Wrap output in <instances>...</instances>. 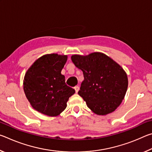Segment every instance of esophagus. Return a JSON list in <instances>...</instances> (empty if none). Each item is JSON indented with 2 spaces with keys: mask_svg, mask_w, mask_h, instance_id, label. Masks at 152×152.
I'll use <instances>...</instances> for the list:
<instances>
[{
  "mask_svg": "<svg viewBox=\"0 0 152 152\" xmlns=\"http://www.w3.org/2000/svg\"><path fill=\"white\" fill-rule=\"evenodd\" d=\"M79 89H80V88H79V86H74V90H75L76 92H78V91H79Z\"/></svg>",
  "mask_w": 152,
  "mask_h": 152,
  "instance_id": "34e87169",
  "label": "esophagus"
}]
</instances>
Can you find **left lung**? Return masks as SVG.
Segmentation results:
<instances>
[{
  "label": "left lung",
  "mask_w": 152,
  "mask_h": 152,
  "mask_svg": "<svg viewBox=\"0 0 152 152\" xmlns=\"http://www.w3.org/2000/svg\"><path fill=\"white\" fill-rule=\"evenodd\" d=\"M72 61L83 72L78 94L95 114L114 111L124 99L128 86L127 74L121 66L101 52L88 56L73 55Z\"/></svg>",
  "instance_id": "left-lung-1"
}]
</instances>
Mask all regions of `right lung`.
Masks as SVG:
<instances>
[{"label":"right lung","instance_id":"add662e5","mask_svg":"<svg viewBox=\"0 0 152 152\" xmlns=\"http://www.w3.org/2000/svg\"><path fill=\"white\" fill-rule=\"evenodd\" d=\"M68 56L57 53L38 58L28 69L23 89L28 101L38 112L50 117L58 116L67 107L75 91L65 82L61 71Z\"/></svg>","mask_w":152,"mask_h":152}]
</instances>
